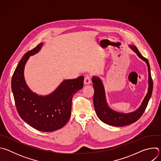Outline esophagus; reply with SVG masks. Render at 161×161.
<instances>
[{"mask_svg":"<svg viewBox=\"0 0 161 161\" xmlns=\"http://www.w3.org/2000/svg\"><path fill=\"white\" fill-rule=\"evenodd\" d=\"M91 83V76L88 75H86L85 78H84V83L85 85H88L90 84Z\"/></svg>","mask_w":161,"mask_h":161,"instance_id":"obj_1","label":"esophagus"}]
</instances>
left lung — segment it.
I'll return each mask as SVG.
<instances>
[{
    "label": "left lung",
    "instance_id": "left-lung-1",
    "mask_svg": "<svg viewBox=\"0 0 161 161\" xmlns=\"http://www.w3.org/2000/svg\"><path fill=\"white\" fill-rule=\"evenodd\" d=\"M129 47L137 54V56L147 63L148 71V92L143 100L140 106L136 111L129 113H124L117 112L111 109L106 101L104 87L102 81L99 77L97 76H93L92 80L94 89L93 101L97 116L103 122L112 126H125L131 124L140 119L148 105V101L152 94L153 81L151 76L149 62L146 58L142 55L135 46L130 45Z\"/></svg>",
    "mask_w": 161,
    "mask_h": 161
}]
</instances>
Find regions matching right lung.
Returning <instances> with one entry per match:
<instances>
[{
	"mask_svg": "<svg viewBox=\"0 0 161 161\" xmlns=\"http://www.w3.org/2000/svg\"><path fill=\"white\" fill-rule=\"evenodd\" d=\"M43 43L27 52L18 63L11 80V88L17 111L21 119L33 128L52 132L63 127L70 119L72 99L83 86L84 77L65 80L47 96H39L29 88L24 68L30 56L38 53Z\"/></svg>",
	"mask_w": 161,
	"mask_h": 161,
	"instance_id": "obj_1",
	"label": "right lung"
}]
</instances>
